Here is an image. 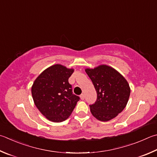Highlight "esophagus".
I'll list each match as a JSON object with an SVG mask.
<instances>
[{
    "label": "esophagus",
    "mask_w": 157,
    "mask_h": 157,
    "mask_svg": "<svg viewBox=\"0 0 157 157\" xmlns=\"http://www.w3.org/2000/svg\"><path fill=\"white\" fill-rule=\"evenodd\" d=\"M80 98H81V99H82V100H83V99H84V98H85V95H84V94H81L80 95Z\"/></svg>",
    "instance_id": "obj_1"
}]
</instances>
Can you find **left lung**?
Segmentation results:
<instances>
[{"label": "left lung", "mask_w": 157, "mask_h": 157, "mask_svg": "<svg viewBox=\"0 0 157 157\" xmlns=\"http://www.w3.org/2000/svg\"><path fill=\"white\" fill-rule=\"evenodd\" d=\"M85 71L98 95L95 104L90 105L91 113L99 121L111 120L126 106L130 94L129 84L117 71L107 65Z\"/></svg>", "instance_id": "8db88e82"}]
</instances>
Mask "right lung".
Segmentation results:
<instances>
[{
	"label": "right lung",
	"mask_w": 157,
	"mask_h": 157,
	"mask_svg": "<svg viewBox=\"0 0 157 157\" xmlns=\"http://www.w3.org/2000/svg\"><path fill=\"white\" fill-rule=\"evenodd\" d=\"M73 69L54 64L40 73L31 87L37 108L53 122H62L69 117L79 100L73 94L69 78Z\"/></svg>",
	"instance_id": "obj_1"
}]
</instances>
